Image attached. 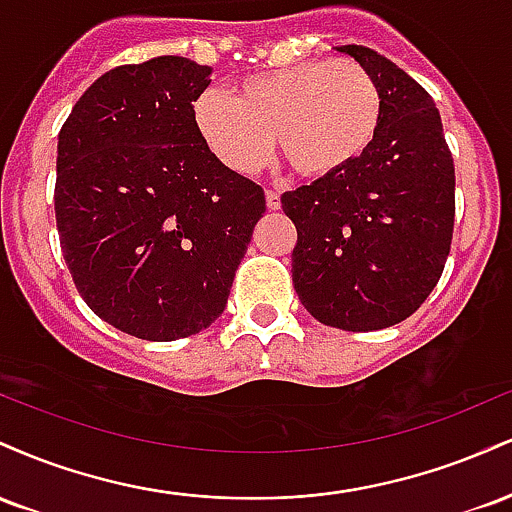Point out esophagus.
Listing matches in <instances>:
<instances>
[{
  "mask_svg": "<svg viewBox=\"0 0 512 512\" xmlns=\"http://www.w3.org/2000/svg\"><path fill=\"white\" fill-rule=\"evenodd\" d=\"M264 199H267V209H272V211H276L281 207V195L276 190H267L264 192Z\"/></svg>",
  "mask_w": 512,
  "mask_h": 512,
  "instance_id": "1",
  "label": "esophagus"
}]
</instances>
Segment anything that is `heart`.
Segmentation results:
<instances>
[{"mask_svg": "<svg viewBox=\"0 0 512 512\" xmlns=\"http://www.w3.org/2000/svg\"><path fill=\"white\" fill-rule=\"evenodd\" d=\"M378 79L356 60H308L252 74L233 91L199 93L192 117L226 168L255 173L272 151L301 175L325 178L358 161L383 125Z\"/></svg>", "mask_w": 512, "mask_h": 512, "instance_id": "1", "label": "heart"}]
</instances>
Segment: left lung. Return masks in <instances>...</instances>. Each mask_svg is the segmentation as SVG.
Here are the masks:
<instances>
[{
    "mask_svg": "<svg viewBox=\"0 0 512 512\" xmlns=\"http://www.w3.org/2000/svg\"><path fill=\"white\" fill-rule=\"evenodd\" d=\"M383 88V125L349 168L281 195L298 231V298L322 325H397L436 289L455 226V163L421 84L363 45H339Z\"/></svg>",
    "mask_w": 512,
    "mask_h": 512,
    "instance_id": "obj_1",
    "label": "left lung"
}]
</instances>
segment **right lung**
Here are the masks:
<instances>
[{
	"label": "right lung",
	"instance_id": "add662e5",
	"mask_svg": "<svg viewBox=\"0 0 512 512\" xmlns=\"http://www.w3.org/2000/svg\"><path fill=\"white\" fill-rule=\"evenodd\" d=\"M209 67L178 55L122 64L76 101L57 142L55 219L84 303L146 342L223 313L264 190L202 142L192 105Z\"/></svg>",
	"mask_w": 512,
	"mask_h": 512
}]
</instances>
